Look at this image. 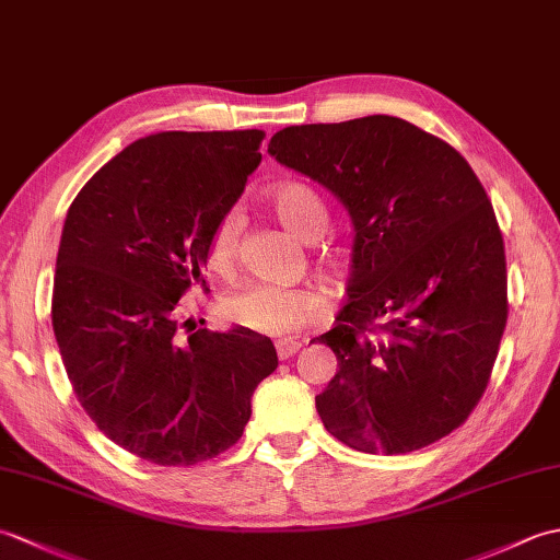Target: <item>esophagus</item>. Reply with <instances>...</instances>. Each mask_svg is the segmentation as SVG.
<instances>
[{
    "label": "esophagus",
    "mask_w": 560,
    "mask_h": 560,
    "mask_svg": "<svg viewBox=\"0 0 560 560\" xmlns=\"http://www.w3.org/2000/svg\"><path fill=\"white\" fill-rule=\"evenodd\" d=\"M299 351H301V341H293V339H279L277 341V353H279L281 361L291 359V355H295Z\"/></svg>",
    "instance_id": "obj_1"
}]
</instances>
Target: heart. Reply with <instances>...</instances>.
Here are the masks:
<instances>
[{
    "instance_id": "heart-1",
    "label": "heart",
    "mask_w": 560,
    "mask_h": 560,
    "mask_svg": "<svg viewBox=\"0 0 560 560\" xmlns=\"http://www.w3.org/2000/svg\"><path fill=\"white\" fill-rule=\"evenodd\" d=\"M269 205L279 221L305 243H315L329 225V209L311 185L283 183L269 192ZM237 235H241V213L225 211L217 221L209 237V265L213 269H229ZM341 253L327 255L331 269L343 267ZM223 315L233 325L265 337L293 335L325 313V291L317 287H277L267 281H247L223 299Z\"/></svg>"
}]
</instances>
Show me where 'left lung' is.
I'll use <instances>...</instances> for the list:
<instances>
[{"label": "left lung", "instance_id": "8db88e82", "mask_svg": "<svg viewBox=\"0 0 560 560\" xmlns=\"http://www.w3.org/2000/svg\"><path fill=\"white\" fill-rule=\"evenodd\" d=\"M267 151L327 187L353 225L349 301L317 337L339 361L319 419L371 455L445 438L489 385L508 319L503 235L479 177L389 115L283 127Z\"/></svg>", "mask_w": 560, "mask_h": 560}]
</instances>
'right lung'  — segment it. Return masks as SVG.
<instances>
[{"label":"right lung","mask_w":560,"mask_h":560,"mask_svg":"<svg viewBox=\"0 0 560 560\" xmlns=\"http://www.w3.org/2000/svg\"><path fill=\"white\" fill-rule=\"evenodd\" d=\"M265 132H159L81 187L59 241L52 329L74 395L115 445L189 467L235 445L269 337L183 331L177 301L205 287L213 225L243 195Z\"/></svg>","instance_id":"right-lung-1"}]
</instances>
